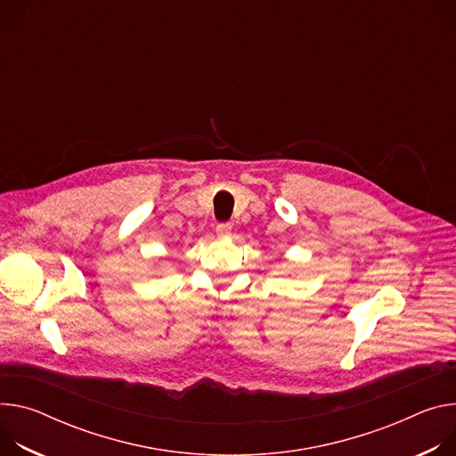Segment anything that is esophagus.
I'll return each instance as SVG.
<instances>
[{"instance_id":"obj_1","label":"esophagus","mask_w":456,"mask_h":456,"mask_svg":"<svg viewBox=\"0 0 456 456\" xmlns=\"http://www.w3.org/2000/svg\"><path fill=\"white\" fill-rule=\"evenodd\" d=\"M231 229H232V225H231L229 222H225V224H218V225H216V232H218V236H229V234H231Z\"/></svg>"}]
</instances>
